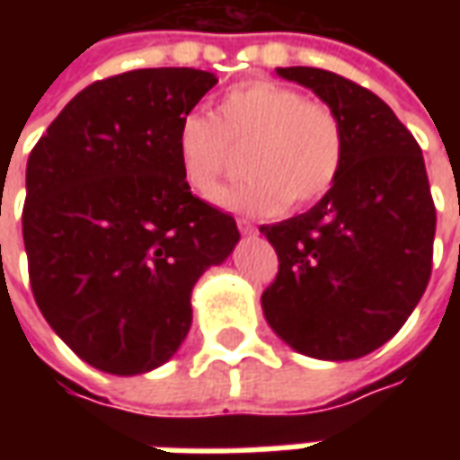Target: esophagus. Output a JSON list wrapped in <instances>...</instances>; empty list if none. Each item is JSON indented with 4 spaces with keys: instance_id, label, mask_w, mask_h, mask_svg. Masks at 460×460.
Here are the masks:
<instances>
[{
    "instance_id": "esophagus-1",
    "label": "esophagus",
    "mask_w": 460,
    "mask_h": 460,
    "mask_svg": "<svg viewBox=\"0 0 460 460\" xmlns=\"http://www.w3.org/2000/svg\"><path fill=\"white\" fill-rule=\"evenodd\" d=\"M236 226H239V231L243 236H256V234H259V229H256L249 219H236Z\"/></svg>"
}]
</instances>
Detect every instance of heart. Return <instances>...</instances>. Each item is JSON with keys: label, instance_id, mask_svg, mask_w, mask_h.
Returning <instances> with one entry per match:
<instances>
[{"label": "heart", "instance_id": "1", "mask_svg": "<svg viewBox=\"0 0 460 460\" xmlns=\"http://www.w3.org/2000/svg\"><path fill=\"white\" fill-rule=\"evenodd\" d=\"M246 180L214 194L221 209L273 217L305 209L328 197L347 157V132L325 103L305 101L296 88L270 78L231 85L214 118L187 113L174 130V155L184 181L207 197L231 164V147H243Z\"/></svg>", "mask_w": 460, "mask_h": 460}]
</instances>
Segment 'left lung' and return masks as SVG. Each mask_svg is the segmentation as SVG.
Instances as JSON below:
<instances>
[{"instance_id": "8db88e82", "label": "left lung", "mask_w": 460, "mask_h": 460, "mask_svg": "<svg viewBox=\"0 0 460 460\" xmlns=\"http://www.w3.org/2000/svg\"><path fill=\"white\" fill-rule=\"evenodd\" d=\"M330 105L347 132L338 184L305 214L263 224L279 276L270 330L315 359H357L392 340L431 276L436 209L421 147L372 91L323 68H276Z\"/></svg>"}]
</instances>
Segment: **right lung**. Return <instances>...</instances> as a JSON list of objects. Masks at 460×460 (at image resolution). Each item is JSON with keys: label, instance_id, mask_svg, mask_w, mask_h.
Listing matches in <instances>:
<instances>
[{"label": "right lung", "instance_id": "right-lung-1", "mask_svg": "<svg viewBox=\"0 0 460 460\" xmlns=\"http://www.w3.org/2000/svg\"><path fill=\"white\" fill-rule=\"evenodd\" d=\"M217 85L197 68L95 81L26 164L24 246L39 310L101 372L170 359L191 328V288L236 249V221L190 191L174 130Z\"/></svg>", "mask_w": 460, "mask_h": 460}]
</instances>
